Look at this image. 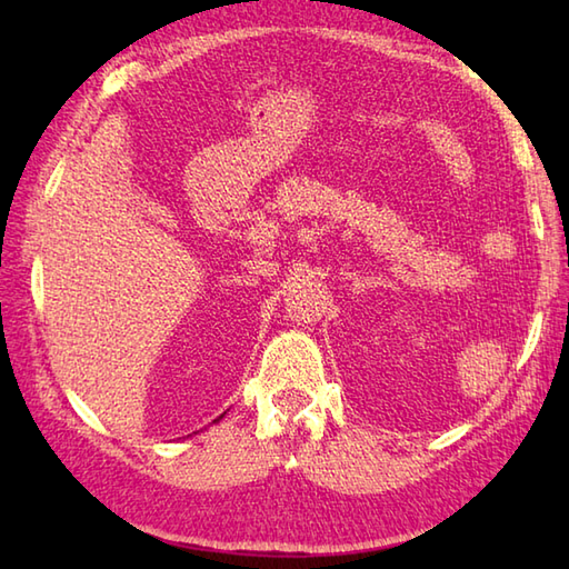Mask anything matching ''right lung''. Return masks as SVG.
Returning <instances> with one entry per match:
<instances>
[{
  "mask_svg": "<svg viewBox=\"0 0 569 569\" xmlns=\"http://www.w3.org/2000/svg\"><path fill=\"white\" fill-rule=\"evenodd\" d=\"M220 418H222V416H220ZM220 418H217V420H220Z\"/></svg>",
  "mask_w": 569,
  "mask_h": 569,
  "instance_id": "add662e5",
  "label": "right lung"
}]
</instances>
